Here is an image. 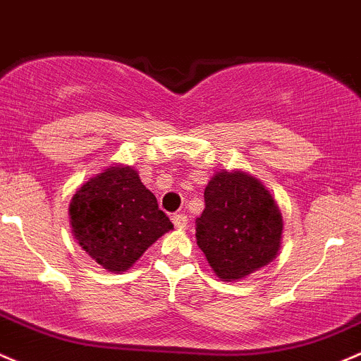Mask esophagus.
Here are the masks:
<instances>
[{"mask_svg": "<svg viewBox=\"0 0 361 361\" xmlns=\"http://www.w3.org/2000/svg\"><path fill=\"white\" fill-rule=\"evenodd\" d=\"M173 223L176 228H187L188 225V216L183 214V212H176V214H173Z\"/></svg>", "mask_w": 361, "mask_h": 361, "instance_id": "34e87169", "label": "esophagus"}]
</instances>
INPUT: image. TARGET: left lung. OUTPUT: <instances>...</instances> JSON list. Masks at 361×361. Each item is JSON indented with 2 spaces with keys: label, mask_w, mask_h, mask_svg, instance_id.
I'll return each instance as SVG.
<instances>
[{
  "label": "left lung",
  "mask_w": 361,
  "mask_h": 361,
  "mask_svg": "<svg viewBox=\"0 0 361 361\" xmlns=\"http://www.w3.org/2000/svg\"><path fill=\"white\" fill-rule=\"evenodd\" d=\"M197 245L225 282L242 280L270 264L282 244L283 221L271 193L244 171H219L204 190Z\"/></svg>",
  "instance_id": "obj_1"
}]
</instances>
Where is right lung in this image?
<instances>
[{
	"label": "right lung",
	"mask_w": 361,
	"mask_h": 361,
	"mask_svg": "<svg viewBox=\"0 0 361 361\" xmlns=\"http://www.w3.org/2000/svg\"><path fill=\"white\" fill-rule=\"evenodd\" d=\"M72 235L105 270H130L173 223L159 209L131 166H111L90 178L69 206Z\"/></svg>",
	"instance_id": "right-lung-1"
}]
</instances>
